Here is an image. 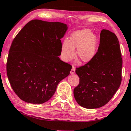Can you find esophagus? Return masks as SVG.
I'll list each match as a JSON object with an SVG mask.
<instances>
[{
	"label": "esophagus",
	"mask_w": 131,
	"mask_h": 131,
	"mask_svg": "<svg viewBox=\"0 0 131 131\" xmlns=\"http://www.w3.org/2000/svg\"><path fill=\"white\" fill-rule=\"evenodd\" d=\"M75 73V68L74 67V66H73L72 67V69H71V71H70V73L71 74H73Z\"/></svg>",
	"instance_id": "34e87169"
}]
</instances>
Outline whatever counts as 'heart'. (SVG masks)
Masks as SVG:
<instances>
[{
  "label": "heart",
  "mask_w": 131,
  "mask_h": 131,
  "mask_svg": "<svg viewBox=\"0 0 131 131\" xmlns=\"http://www.w3.org/2000/svg\"><path fill=\"white\" fill-rule=\"evenodd\" d=\"M97 39L89 29L78 30L73 33L69 41H64L61 46V57L65 62H69L75 57L77 49V58L83 62H88L96 54Z\"/></svg>",
  "instance_id": "obj_1"
}]
</instances>
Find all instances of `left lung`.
Listing matches in <instances>:
<instances>
[{
	"mask_svg": "<svg viewBox=\"0 0 131 131\" xmlns=\"http://www.w3.org/2000/svg\"><path fill=\"white\" fill-rule=\"evenodd\" d=\"M122 65L118 38L110 30H102L100 44L94 58L76 68L80 83L73 94L77 103L93 109L108 102L120 86Z\"/></svg>",
	"mask_w": 131,
	"mask_h": 131,
	"instance_id": "1",
	"label": "left lung"
}]
</instances>
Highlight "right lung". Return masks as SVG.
Listing matches in <instances>:
<instances>
[{"mask_svg": "<svg viewBox=\"0 0 131 131\" xmlns=\"http://www.w3.org/2000/svg\"><path fill=\"white\" fill-rule=\"evenodd\" d=\"M67 25L34 19L17 35L11 45L7 74L12 88L21 100L42 104L51 98L59 82L72 66L61 61L62 38Z\"/></svg>", "mask_w": 131, "mask_h": 131, "instance_id": "right-lung-1", "label": "right lung"}]
</instances>
